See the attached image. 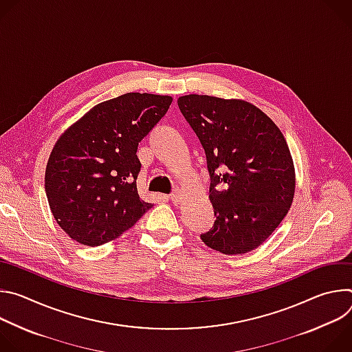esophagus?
<instances>
[{
	"label": "esophagus",
	"mask_w": 352,
	"mask_h": 352,
	"mask_svg": "<svg viewBox=\"0 0 352 352\" xmlns=\"http://www.w3.org/2000/svg\"><path fill=\"white\" fill-rule=\"evenodd\" d=\"M168 197H170V200H171L173 204H178V200L181 199V190H179V189H175L174 192L170 193Z\"/></svg>",
	"instance_id": "34e87169"
}]
</instances>
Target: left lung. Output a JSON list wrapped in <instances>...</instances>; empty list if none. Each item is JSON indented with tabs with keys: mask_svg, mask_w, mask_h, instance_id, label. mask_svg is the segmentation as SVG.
Here are the masks:
<instances>
[{
	"mask_svg": "<svg viewBox=\"0 0 352 352\" xmlns=\"http://www.w3.org/2000/svg\"><path fill=\"white\" fill-rule=\"evenodd\" d=\"M184 118L206 156L213 227L202 241L224 255L250 252L288 213L295 190L289 148L276 124L241 100L188 94Z\"/></svg>",
	"mask_w": 352,
	"mask_h": 352,
	"instance_id": "obj_1",
	"label": "left lung"
}]
</instances>
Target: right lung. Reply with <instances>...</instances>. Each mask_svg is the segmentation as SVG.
I'll list each match as a JSON object with an SVG mask.
<instances>
[{"label":"right lung","instance_id":"right-lung-1","mask_svg":"<svg viewBox=\"0 0 352 352\" xmlns=\"http://www.w3.org/2000/svg\"><path fill=\"white\" fill-rule=\"evenodd\" d=\"M171 102L148 93L118 96L94 106L57 140L45 168V195L72 239L103 245L152 209L138 193L136 150Z\"/></svg>","mask_w":352,"mask_h":352}]
</instances>
